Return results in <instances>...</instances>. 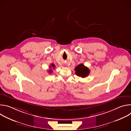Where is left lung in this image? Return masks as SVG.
Returning a JSON list of instances; mask_svg holds the SVG:
<instances>
[{
  "label": "left lung",
  "instance_id": "obj_1",
  "mask_svg": "<svg viewBox=\"0 0 131 131\" xmlns=\"http://www.w3.org/2000/svg\"><path fill=\"white\" fill-rule=\"evenodd\" d=\"M75 73L79 77H81L82 78H85L87 77L90 73V70L89 68L85 66L83 64H80L74 68Z\"/></svg>",
  "mask_w": 131,
  "mask_h": 131
}]
</instances>
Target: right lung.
I'll list each match as a JSON object with an SVG mask.
<instances>
[{
    "instance_id": "1",
    "label": "right lung",
    "mask_w": 131,
    "mask_h": 131,
    "mask_svg": "<svg viewBox=\"0 0 131 131\" xmlns=\"http://www.w3.org/2000/svg\"><path fill=\"white\" fill-rule=\"evenodd\" d=\"M55 65H54L53 64H52V65H50V66L49 67V68H50V69L48 70V71H49V73H51V72H52V70L51 69V68H55Z\"/></svg>"
}]
</instances>
